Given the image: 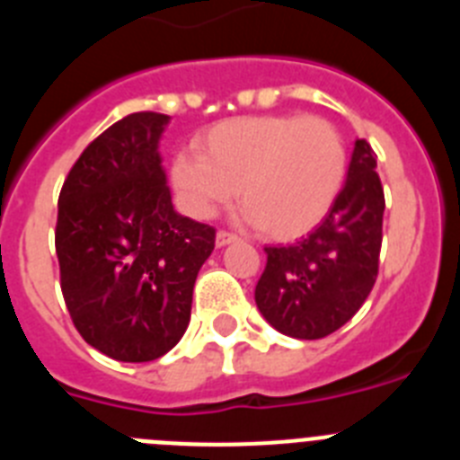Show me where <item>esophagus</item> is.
<instances>
[{"instance_id": "1", "label": "esophagus", "mask_w": 460, "mask_h": 460, "mask_svg": "<svg viewBox=\"0 0 460 460\" xmlns=\"http://www.w3.org/2000/svg\"><path fill=\"white\" fill-rule=\"evenodd\" d=\"M237 234L234 233H227V230H218L217 233V246H227V243L237 242Z\"/></svg>"}]
</instances>
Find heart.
<instances>
[{"label":"heart","mask_w":460,"mask_h":460,"mask_svg":"<svg viewBox=\"0 0 460 460\" xmlns=\"http://www.w3.org/2000/svg\"><path fill=\"white\" fill-rule=\"evenodd\" d=\"M177 152L170 164L181 207L209 218L239 189L246 217L265 234L290 239L327 217L348 180L350 156L329 119L258 115L226 119Z\"/></svg>","instance_id":"1"}]
</instances>
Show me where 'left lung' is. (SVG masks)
Wrapping results in <instances>:
<instances>
[{
	"label": "left lung",
	"instance_id": "left-lung-1",
	"mask_svg": "<svg viewBox=\"0 0 460 460\" xmlns=\"http://www.w3.org/2000/svg\"><path fill=\"white\" fill-rule=\"evenodd\" d=\"M367 140L355 142L339 200L311 234L267 246L255 304L267 323L292 339L334 334L367 302L377 279L385 190Z\"/></svg>",
	"mask_w": 460,
	"mask_h": 460
}]
</instances>
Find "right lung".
<instances>
[{"label": "right lung", "instance_id": "right-lung-1", "mask_svg": "<svg viewBox=\"0 0 460 460\" xmlns=\"http://www.w3.org/2000/svg\"><path fill=\"white\" fill-rule=\"evenodd\" d=\"M161 112H133L93 137L64 180L55 249L71 320L117 361L172 350L190 320L217 230L177 214L165 184Z\"/></svg>", "mask_w": 460, "mask_h": 460}]
</instances>
